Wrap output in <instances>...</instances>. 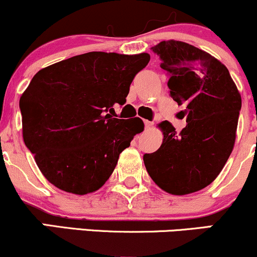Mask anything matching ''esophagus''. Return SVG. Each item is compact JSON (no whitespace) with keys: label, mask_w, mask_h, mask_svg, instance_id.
<instances>
[{"label":"esophagus","mask_w":257,"mask_h":257,"mask_svg":"<svg viewBox=\"0 0 257 257\" xmlns=\"http://www.w3.org/2000/svg\"><path fill=\"white\" fill-rule=\"evenodd\" d=\"M153 123L151 122V120H145V128L146 129H150L152 126Z\"/></svg>","instance_id":"1"}]
</instances>
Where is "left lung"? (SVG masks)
Segmentation results:
<instances>
[{
    "label": "left lung",
    "mask_w": 257,
    "mask_h": 257,
    "mask_svg": "<svg viewBox=\"0 0 257 257\" xmlns=\"http://www.w3.org/2000/svg\"><path fill=\"white\" fill-rule=\"evenodd\" d=\"M152 51L169 73L170 96L186 105L187 124L176 133L168 120L159 123L163 143L144 155V163L158 187L185 196L210 185L225 167L234 147L241 98L227 67L209 53L174 40Z\"/></svg>",
    "instance_id": "8db88e82"
}]
</instances>
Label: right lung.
<instances>
[{
    "mask_svg": "<svg viewBox=\"0 0 257 257\" xmlns=\"http://www.w3.org/2000/svg\"><path fill=\"white\" fill-rule=\"evenodd\" d=\"M150 54L89 52L40 70L20 96L23 138L44 178L65 192L98 191L119 155L144 131L139 117L113 118Z\"/></svg>",
    "mask_w": 257,
    "mask_h": 257,
    "instance_id": "add662e5",
    "label": "right lung"
}]
</instances>
